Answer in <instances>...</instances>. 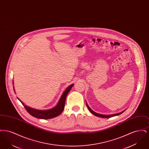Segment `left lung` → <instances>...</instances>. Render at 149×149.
Returning <instances> with one entry per match:
<instances>
[{
  "mask_svg": "<svg viewBox=\"0 0 149 149\" xmlns=\"http://www.w3.org/2000/svg\"><path fill=\"white\" fill-rule=\"evenodd\" d=\"M86 106L88 107V109L89 110V111L93 114H94V116H97V117H102V118H110V117H114V116H118V115H120V114L122 113L123 112H125V111H122V112H121L120 113H116V114H110V115H104V114H101L97 113H96V112H94L93 111L92 109L89 107L88 106V104L86 103Z\"/></svg>",
  "mask_w": 149,
  "mask_h": 149,
  "instance_id": "left-lung-1",
  "label": "left lung"
}]
</instances>
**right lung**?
Segmentation results:
<instances>
[{"instance_id":"obj_1","label":"right lung","mask_w":149,"mask_h":149,"mask_svg":"<svg viewBox=\"0 0 149 149\" xmlns=\"http://www.w3.org/2000/svg\"><path fill=\"white\" fill-rule=\"evenodd\" d=\"M73 85H74L73 84H71L69 87H68L66 88V89L64 91L63 94H62V95H61V97L56 107H54L53 108L50 109H47V110H38V109H33L32 108L29 107L24 105V104L19 98H17L21 102L22 104L24 106V107L25 108L26 111L33 117H36V118H40V119H44V120L50 119V118L56 117L63 112V111H64L66 96H67L68 93L71 90ZM13 89H14V86H13Z\"/></svg>"}]
</instances>
